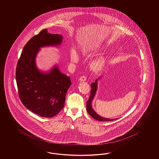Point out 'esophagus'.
<instances>
[{
    "mask_svg": "<svg viewBox=\"0 0 159 159\" xmlns=\"http://www.w3.org/2000/svg\"><path fill=\"white\" fill-rule=\"evenodd\" d=\"M79 80L80 81H85L86 80V77L85 75H82Z\"/></svg>",
    "mask_w": 159,
    "mask_h": 159,
    "instance_id": "1",
    "label": "esophagus"
}]
</instances>
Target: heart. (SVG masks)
<instances>
[{"label": "heart", "mask_w": 159, "mask_h": 159, "mask_svg": "<svg viewBox=\"0 0 159 159\" xmlns=\"http://www.w3.org/2000/svg\"><path fill=\"white\" fill-rule=\"evenodd\" d=\"M83 53L84 54H87L88 53V50H84L83 51ZM70 60L72 62L76 63L79 60V56L75 49L71 50L70 54ZM105 60L103 58H98L97 60H95L92 61L90 64V67L91 69L94 71H99L101 70L102 68H103L105 65Z\"/></svg>", "instance_id": "heart-1"}]
</instances>
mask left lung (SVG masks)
Instances as JSON below:
<instances>
[{
	"label": "left lung",
	"instance_id": "left-lung-1",
	"mask_svg": "<svg viewBox=\"0 0 159 159\" xmlns=\"http://www.w3.org/2000/svg\"><path fill=\"white\" fill-rule=\"evenodd\" d=\"M91 92H90V95L88 101L86 102V109L88 111V113L90 115L91 117L93 118L98 120L99 121H112L115 119H111L105 118H103L101 116L98 115L93 110V109L91 107V102L93 101V98L94 97L95 92L97 91V80H96L94 83H92L91 84Z\"/></svg>",
	"mask_w": 159,
	"mask_h": 159
}]
</instances>
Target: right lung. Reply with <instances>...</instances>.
I'll return each mask as SVG.
<instances>
[{
  "mask_svg": "<svg viewBox=\"0 0 159 159\" xmlns=\"http://www.w3.org/2000/svg\"><path fill=\"white\" fill-rule=\"evenodd\" d=\"M62 40L60 34H50L44 29L27 42L17 62L16 80L21 101L43 117L54 116L63 108L71 82L56 66L48 73L40 72L36 66L35 57L40 48L59 45Z\"/></svg>",
  "mask_w": 159,
  "mask_h": 159,
  "instance_id": "obj_1",
  "label": "right lung"
}]
</instances>
